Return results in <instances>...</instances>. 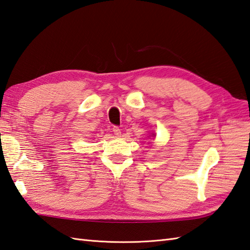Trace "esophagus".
<instances>
[{
	"label": "esophagus",
	"instance_id": "34e87169",
	"mask_svg": "<svg viewBox=\"0 0 250 250\" xmlns=\"http://www.w3.org/2000/svg\"><path fill=\"white\" fill-rule=\"evenodd\" d=\"M112 130H113V133L117 137H120L121 136V129L119 128L118 126H113V128H112Z\"/></svg>",
	"mask_w": 250,
	"mask_h": 250
}]
</instances>
